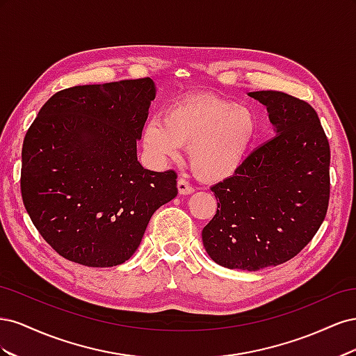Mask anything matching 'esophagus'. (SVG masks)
Here are the masks:
<instances>
[{
  "instance_id": "esophagus-1",
  "label": "esophagus",
  "mask_w": 356,
  "mask_h": 356,
  "mask_svg": "<svg viewBox=\"0 0 356 356\" xmlns=\"http://www.w3.org/2000/svg\"><path fill=\"white\" fill-rule=\"evenodd\" d=\"M177 186H178V193H179V195H182V196H184V195H191V193L195 191V188H193L184 178H178V184Z\"/></svg>"
}]
</instances>
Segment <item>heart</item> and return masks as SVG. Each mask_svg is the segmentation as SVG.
Returning <instances> with one entry per match:
<instances>
[{"instance_id": "obj_1", "label": "heart", "mask_w": 356, "mask_h": 356, "mask_svg": "<svg viewBox=\"0 0 356 356\" xmlns=\"http://www.w3.org/2000/svg\"><path fill=\"white\" fill-rule=\"evenodd\" d=\"M257 118L248 105L212 95H191L170 104L161 122L145 126L144 147L157 161L174 160L188 145V161L211 182L230 178L250 152Z\"/></svg>"}]
</instances>
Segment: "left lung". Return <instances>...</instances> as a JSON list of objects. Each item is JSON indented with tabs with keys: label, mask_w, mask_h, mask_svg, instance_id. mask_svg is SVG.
<instances>
[{
	"label": "left lung",
	"mask_w": 356,
	"mask_h": 356,
	"mask_svg": "<svg viewBox=\"0 0 356 356\" xmlns=\"http://www.w3.org/2000/svg\"><path fill=\"white\" fill-rule=\"evenodd\" d=\"M248 95L266 106L276 136L211 187L218 208L202 241L217 264L255 272L291 260L321 227L330 199V144L307 102L275 90Z\"/></svg>",
	"instance_id": "8db88e82"
}]
</instances>
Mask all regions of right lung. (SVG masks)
<instances>
[{
  "label": "right lung",
  "mask_w": 356,
  "mask_h": 356,
  "mask_svg": "<svg viewBox=\"0 0 356 356\" xmlns=\"http://www.w3.org/2000/svg\"><path fill=\"white\" fill-rule=\"evenodd\" d=\"M152 79L75 86L42 105L22 147L26 212L53 250L88 267L134 255L153 213L178 195L174 170L136 157Z\"/></svg>",
  "instance_id": "obj_1"
}]
</instances>
